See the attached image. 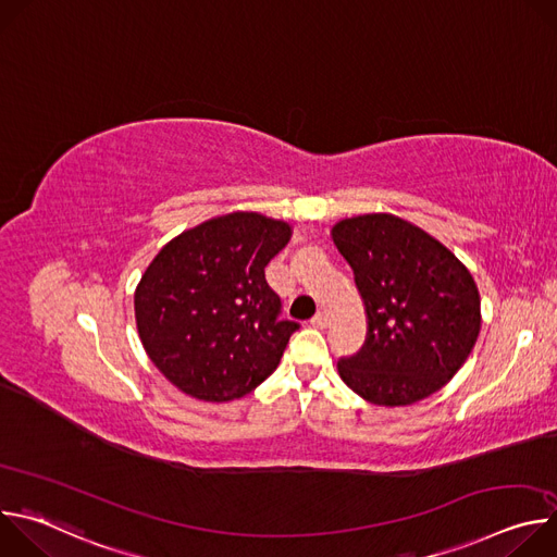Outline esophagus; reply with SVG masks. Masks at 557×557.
Masks as SVG:
<instances>
[{"label":"esophagus","mask_w":557,"mask_h":557,"mask_svg":"<svg viewBox=\"0 0 557 557\" xmlns=\"http://www.w3.org/2000/svg\"><path fill=\"white\" fill-rule=\"evenodd\" d=\"M310 324L314 326V329H326V324H329V317L324 314V312H317L312 320H310Z\"/></svg>","instance_id":"34e87169"}]
</instances>
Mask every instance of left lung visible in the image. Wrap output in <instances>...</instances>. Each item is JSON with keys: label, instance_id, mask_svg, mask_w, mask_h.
Returning a JSON list of instances; mask_svg holds the SVG:
<instances>
[{"label": "left lung", "instance_id": "8db88e82", "mask_svg": "<svg viewBox=\"0 0 557 557\" xmlns=\"http://www.w3.org/2000/svg\"><path fill=\"white\" fill-rule=\"evenodd\" d=\"M331 235L368 317L366 344L339 359V376L374 406L425 399L479 339L481 295L469 269L428 231L392 213L339 220Z\"/></svg>", "mask_w": 557, "mask_h": 557}]
</instances>
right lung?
Here are the masks:
<instances>
[{"mask_svg": "<svg viewBox=\"0 0 557 557\" xmlns=\"http://www.w3.org/2000/svg\"><path fill=\"white\" fill-rule=\"evenodd\" d=\"M290 233L284 220L233 211L183 231L149 262L134 293L136 329L181 392L224 404L277 368L299 324L280 320L264 267Z\"/></svg>", "mask_w": 557, "mask_h": 557, "instance_id": "right-lung-1", "label": "right lung"}]
</instances>
